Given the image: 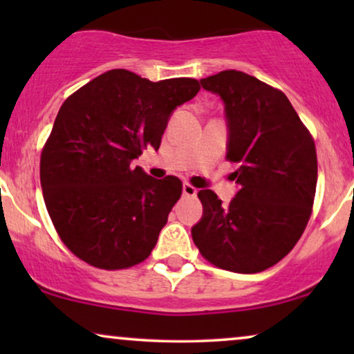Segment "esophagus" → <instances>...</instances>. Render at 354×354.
Instances as JSON below:
<instances>
[{"label":"esophagus","instance_id":"esophagus-1","mask_svg":"<svg viewBox=\"0 0 354 354\" xmlns=\"http://www.w3.org/2000/svg\"><path fill=\"white\" fill-rule=\"evenodd\" d=\"M183 195L188 196V198L196 196V188L190 185V183H183Z\"/></svg>","mask_w":354,"mask_h":354}]
</instances>
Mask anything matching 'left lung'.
Instances as JSON below:
<instances>
[{"mask_svg":"<svg viewBox=\"0 0 354 354\" xmlns=\"http://www.w3.org/2000/svg\"><path fill=\"white\" fill-rule=\"evenodd\" d=\"M225 104V159L240 190L224 206L200 190L203 219L192 229L200 253L216 268L256 274L283 259L306 229L317 183L314 138L283 91L240 71L201 79Z\"/></svg>","mask_w":354,"mask_h":354,"instance_id":"left-lung-1","label":"left lung"}]
</instances>
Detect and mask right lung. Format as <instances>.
<instances>
[{
	"label": "right lung",
	"mask_w": 354,
	"mask_h": 354,
	"mask_svg": "<svg viewBox=\"0 0 354 354\" xmlns=\"http://www.w3.org/2000/svg\"><path fill=\"white\" fill-rule=\"evenodd\" d=\"M200 88L195 79L151 82L113 69L62 103L41 149L40 182L53 225L77 258L118 270L151 254L182 182L158 180L132 161L159 148L169 115Z\"/></svg>",
	"instance_id": "1"
}]
</instances>
